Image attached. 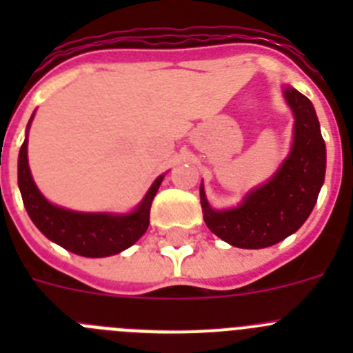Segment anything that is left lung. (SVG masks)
<instances>
[{"instance_id":"obj_1","label":"left lung","mask_w":353,"mask_h":353,"mask_svg":"<svg viewBox=\"0 0 353 353\" xmlns=\"http://www.w3.org/2000/svg\"><path fill=\"white\" fill-rule=\"evenodd\" d=\"M283 95L293 111L295 127L292 150L272 179L230 210H214L203 183L199 187L205 224L235 248H269L297 232L310 217L323 185L325 141L313 104L292 86H285Z\"/></svg>"}]
</instances>
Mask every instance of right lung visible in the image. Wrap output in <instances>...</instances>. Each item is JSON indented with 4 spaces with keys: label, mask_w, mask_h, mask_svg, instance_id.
<instances>
[{
    "label": "right lung",
    "mask_w": 353,
    "mask_h": 353,
    "mask_svg": "<svg viewBox=\"0 0 353 353\" xmlns=\"http://www.w3.org/2000/svg\"><path fill=\"white\" fill-rule=\"evenodd\" d=\"M162 179L164 174L155 179L141 203L130 214H90V212L67 210L49 203L37 189L28 166V138L24 139L19 152V189L30 219L49 240L74 254L86 258L111 256L125 251L141 239L143 233L148 230L150 207Z\"/></svg>",
    "instance_id": "1"
}]
</instances>
